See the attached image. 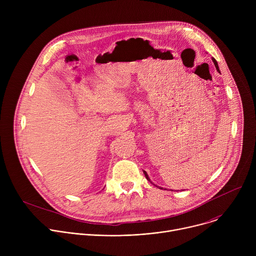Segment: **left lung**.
Segmentation results:
<instances>
[{"label": "left lung", "mask_w": 256, "mask_h": 256, "mask_svg": "<svg viewBox=\"0 0 256 256\" xmlns=\"http://www.w3.org/2000/svg\"><path fill=\"white\" fill-rule=\"evenodd\" d=\"M212 62H214V66H216V70H218V72H220V70H218V62H216V60H214V58H212ZM144 176H146V178H147V179H148V180H149V181H150V182H151V179H150V177H149V175H148V174H147V172H146V171H144ZM152 184H153V182H152Z\"/></svg>", "instance_id": "obj_1"}]
</instances>
